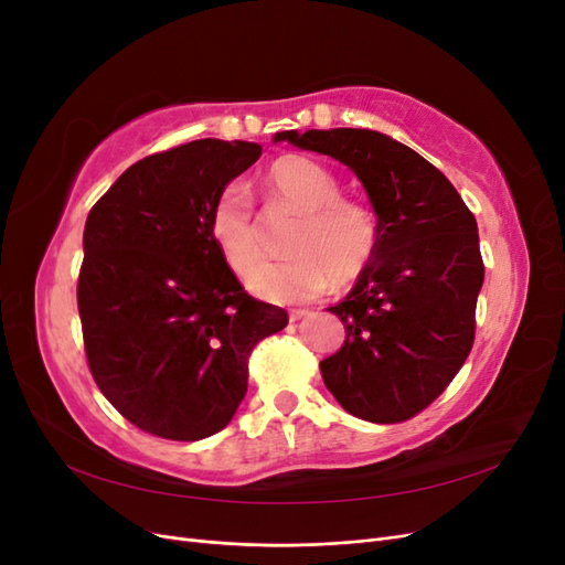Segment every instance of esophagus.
Instances as JSON below:
<instances>
[{
	"mask_svg": "<svg viewBox=\"0 0 565 565\" xmlns=\"http://www.w3.org/2000/svg\"><path fill=\"white\" fill-rule=\"evenodd\" d=\"M306 316H309V311H306V309L289 311V320H299V318H306Z\"/></svg>",
	"mask_w": 565,
	"mask_h": 565,
	"instance_id": "34e87169",
	"label": "esophagus"
}]
</instances>
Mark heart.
Here are the masks:
<instances>
[{
  "mask_svg": "<svg viewBox=\"0 0 565 565\" xmlns=\"http://www.w3.org/2000/svg\"><path fill=\"white\" fill-rule=\"evenodd\" d=\"M266 212H295L297 224L289 233L285 264L262 262V228L252 214L247 193L237 183L226 185L210 210V235L221 259L237 278L249 276L254 297L273 303L313 299L337 282L355 280L377 249V221L365 204L341 198L339 179L328 167L285 156L264 174Z\"/></svg>",
  "mask_w": 565,
  "mask_h": 565,
  "instance_id": "obj_1",
  "label": "heart"
}]
</instances>
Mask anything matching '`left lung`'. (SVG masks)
<instances>
[{
  "mask_svg": "<svg viewBox=\"0 0 565 565\" xmlns=\"http://www.w3.org/2000/svg\"><path fill=\"white\" fill-rule=\"evenodd\" d=\"M278 141L347 164L377 216V249L328 309L347 341L320 363L322 382L353 417L409 419L446 391L473 344L483 287L476 218L431 162L382 131L289 129Z\"/></svg>",
  "mask_w": 565,
  "mask_h": 565,
  "instance_id": "obj_1",
  "label": "left lung"
}]
</instances>
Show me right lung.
I'll return each mask as SVG.
<instances>
[{"label":"right lung","mask_w":565,"mask_h":565,"mask_svg":"<svg viewBox=\"0 0 565 565\" xmlns=\"http://www.w3.org/2000/svg\"><path fill=\"white\" fill-rule=\"evenodd\" d=\"M262 158L200 139L143 158L84 224L77 309L100 393L139 429L207 438L247 393V358L287 313L252 299L210 235L216 195Z\"/></svg>","instance_id":"right-lung-1"}]
</instances>
